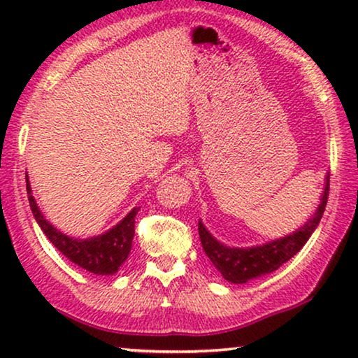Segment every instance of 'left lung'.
<instances>
[{"instance_id": "obj_1", "label": "left lung", "mask_w": 358, "mask_h": 358, "mask_svg": "<svg viewBox=\"0 0 358 358\" xmlns=\"http://www.w3.org/2000/svg\"><path fill=\"white\" fill-rule=\"evenodd\" d=\"M327 194H329V173L324 178V187H322L320 205L316 207L315 213L290 234L271 239L264 244H256V246H227L205 228L202 220H199V236L203 251L224 280L236 283V285L275 272L282 264L290 261L315 233L324 213Z\"/></svg>"}]
</instances>
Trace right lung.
Segmentation results:
<instances>
[{
	"label": "right lung",
	"mask_w": 358,
	"mask_h": 358,
	"mask_svg": "<svg viewBox=\"0 0 358 358\" xmlns=\"http://www.w3.org/2000/svg\"><path fill=\"white\" fill-rule=\"evenodd\" d=\"M26 187L29 195V203L34 218L50 243L60 251L63 256L75 262L76 266L85 268V271L96 273V275H114L119 272L122 264L129 257L131 241L135 236V215L138 213L140 207H134L119 223L114 224L106 233L97 234L91 238H75L68 236L57 229L38 208L32 195V187L29 182V176L26 174Z\"/></svg>",
	"instance_id": "obj_1"
}]
</instances>
